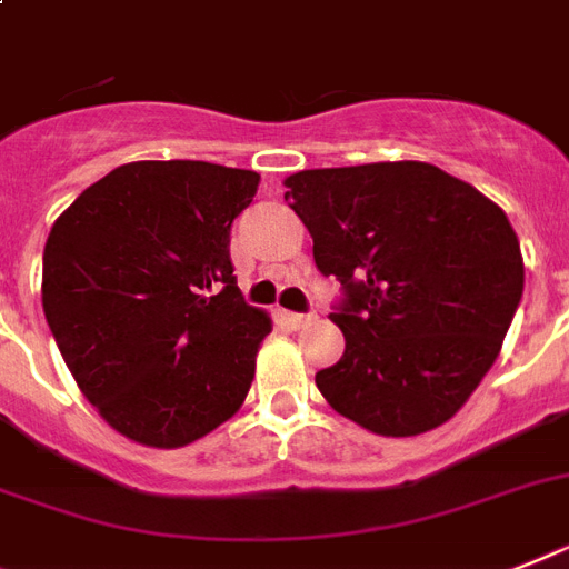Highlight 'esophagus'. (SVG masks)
<instances>
[{
  "label": "esophagus",
  "instance_id": "esophagus-1",
  "mask_svg": "<svg viewBox=\"0 0 569 569\" xmlns=\"http://www.w3.org/2000/svg\"><path fill=\"white\" fill-rule=\"evenodd\" d=\"M281 317H284V322H288L290 328H305V326H311L313 313H296V311H281Z\"/></svg>",
  "mask_w": 569,
  "mask_h": 569
}]
</instances>
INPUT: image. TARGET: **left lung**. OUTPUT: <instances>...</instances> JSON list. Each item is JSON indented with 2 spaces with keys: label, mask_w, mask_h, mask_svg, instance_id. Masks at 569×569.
I'll return each mask as SVG.
<instances>
[{
  "label": "left lung",
  "mask_w": 569,
  "mask_h": 569,
  "mask_svg": "<svg viewBox=\"0 0 569 569\" xmlns=\"http://www.w3.org/2000/svg\"><path fill=\"white\" fill-rule=\"evenodd\" d=\"M284 200L340 281L346 337L317 387L378 436H419L457 416L495 366L523 296L506 211L427 162L290 173Z\"/></svg>",
  "instance_id": "obj_1"
}]
</instances>
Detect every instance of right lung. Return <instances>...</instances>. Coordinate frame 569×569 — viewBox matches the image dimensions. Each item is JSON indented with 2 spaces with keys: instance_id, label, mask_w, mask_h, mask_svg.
Returning a JSON list of instances; mask_svg holds the SVG:
<instances>
[{
  "instance_id": "right-lung-1",
  "label": "right lung",
  "mask_w": 569,
  "mask_h": 569,
  "mask_svg": "<svg viewBox=\"0 0 569 569\" xmlns=\"http://www.w3.org/2000/svg\"><path fill=\"white\" fill-rule=\"evenodd\" d=\"M256 171L194 159L127 162L54 220L42 311L101 419L148 448H182L241 410L273 322L232 276V220Z\"/></svg>"
}]
</instances>
